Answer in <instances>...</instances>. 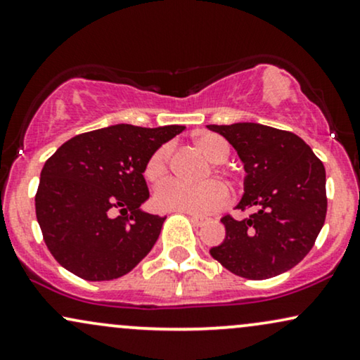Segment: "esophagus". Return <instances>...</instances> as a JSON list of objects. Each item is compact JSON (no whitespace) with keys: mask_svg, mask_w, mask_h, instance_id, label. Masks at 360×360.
I'll return each instance as SVG.
<instances>
[{"mask_svg":"<svg viewBox=\"0 0 360 360\" xmlns=\"http://www.w3.org/2000/svg\"><path fill=\"white\" fill-rule=\"evenodd\" d=\"M188 217H190V220H192V224L195 225V227H202L203 224H205V219H203V217H200V215H193V214H187Z\"/></svg>","mask_w":360,"mask_h":360,"instance_id":"esophagus-1","label":"esophagus"}]
</instances>
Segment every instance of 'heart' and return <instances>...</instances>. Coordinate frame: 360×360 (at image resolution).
<instances>
[{"instance_id": "1", "label": "heart", "mask_w": 360, "mask_h": 360, "mask_svg": "<svg viewBox=\"0 0 360 360\" xmlns=\"http://www.w3.org/2000/svg\"><path fill=\"white\" fill-rule=\"evenodd\" d=\"M193 143L205 155V158L215 165L227 162L230 150L227 141L221 136L214 135V133H203L195 139ZM168 165H170V146L163 145L155 150L146 162V180L152 181L153 185L162 184L168 175ZM225 200H227V192L219 181L214 180L202 181L197 185L172 180L162 185L155 193V202L163 210L185 212V214L193 215L210 214L212 210L224 205Z\"/></svg>"}]
</instances>
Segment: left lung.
Instances as JSON below:
<instances>
[{
  "instance_id": "obj_1",
  "label": "left lung",
  "mask_w": 360,
  "mask_h": 360,
  "mask_svg": "<svg viewBox=\"0 0 360 360\" xmlns=\"http://www.w3.org/2000/svg\"><path fill=\"white\" fill-rule=\"evenodd\" d=\"M233 146L243 163V195L237 208L255 212L243 220L224 217L225 238L210 255L250 281L295 267L323 227L326 168L295 133L260 123L207 125Z\"/></svg>"
}]
</instances>
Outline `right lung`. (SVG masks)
I'll use <instances>...</instances> for the list:
<instances>
[{
    "instance_id": "right-lung-1",
    "label": "right lung",
    "mask_w": 360,
    "mask_h": 360,
    "mask_svg": "<svg viewBox=\"0 0 360 360\" xmlns=\"http://www.w3.org/2000/svg\"><path fill=\"white\" fill-rule=\"evenodd\" d=\"M184 130L118 123L73 136L46 160L34 207L61 267L85 281H113L148 255L167 217L141 210L150 197L145 167Z\"/></svg>"
}]
</instances>
